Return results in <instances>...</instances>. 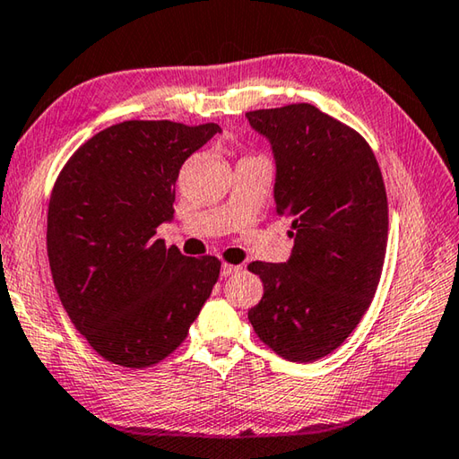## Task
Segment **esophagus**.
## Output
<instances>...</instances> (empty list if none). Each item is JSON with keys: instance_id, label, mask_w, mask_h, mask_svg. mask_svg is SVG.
<instances>
[{"instance_id": "esophagus-1", "label": "esophagus", "mask_w": 459, "mask_h": 459, "mask_svg": "<svg viewBox=\"0 0 459 459\" xmlns=\"http://www.w3.org/2000/svg\"><path fill=\"white\" fill-rule=\"evenodd\" d=\"M242 270V266H234V264H221V276L228 278V276H234L238 272Z\"/></svg>"}]
</instances>
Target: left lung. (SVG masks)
I'll list each match as a JSON object with an SVG mask.
<instances>
[{"mask_svg":"<svg viewBox=\"0 0 459 459\" xmlns=\"http://www.w3.org/2000/svg\"><path fill=\"white\" fill-rule=\"evenodd\" d=\"M246 117L270 143L276 209L294 228L290 258L247 266L264 282L247 318L280 357L310 363L355 331L379 284L389 230L381 169L363 136L312 104Z\"/></svg>","mask_w":459,"mask_h":459,"instance_id":"1","label":"left lung"}]
</instances>
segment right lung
I'll return each instance as SVG.
<instances>
[{
    "mask_svg": "<svg viewBox=\"0 0 459 459\" xmlns=\"http://www.w3.org/2000/svg\"><path fill=\"white\" fill-rule=\"evenodd\" d=\"M220 125L126 120L88 139L54 185L48 260L76 331L110 363L144 368L179 347L220 278L213 255L157 239L181 165Z\"/></svg>",
    "mask_w": 459,
    "mask_h": 459,
    "instance_id": "right-lung-1",
    "label": "right lung"
}]
</instances>
